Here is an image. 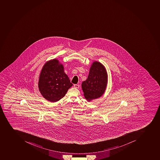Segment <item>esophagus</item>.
<instances>
[{
  "mask_svg": "<svg viewBox=\"0 0 160 160\" xmlns=\"http://www.w3.org/2000/svg\"><path fill=\"white\" fill-rule=\"evenodd\" d=\"M74 87L76 88H79V85L78 84H75L74 85Z\"/></svg>",
  "mask_w": 160,
  "mask_h": 160,
  "instance_id": "1",
  "label": "esophagus"
}]
</instances>
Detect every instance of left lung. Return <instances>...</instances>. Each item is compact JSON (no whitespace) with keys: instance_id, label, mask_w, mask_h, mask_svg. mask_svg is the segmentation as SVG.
<instances>
[{"instance_id":"left-lung-1","label":"left lung","mask_w":160,"mask_h":160,"mask_svg":"<svg viewBox=\"0 0 160 160\" xmlns=\"http://www.w3.org/2000/svg\"><path fill=\"white\" fill-rule=\"evenodd\" d=\"M108 73L102 63L94 61L91 64L88 76L82 82L84 96L88 102L100 98L106 91L108 84Z\"/></svg>"}]
</instances>
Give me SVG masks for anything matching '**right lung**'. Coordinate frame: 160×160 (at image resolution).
Returning <instances> with one entry per match:
<instances>
[{
  "instance_id": "add662e5",
  "label": "right lung",
  "mask_w": 160,
  "mask_h": 160,
  "mask_svg": "<svg viewBox=\"0 0 160 160\" xmlns=\"http://www.w3.org/2000/svg\"><path fill=\"white\" fill-rule=\"evenodd\" d=\"M72 85L64 72L63 65L58 60L54 58L45 62L38 81L39 90L45 99L58 102L64 97Z\"/></svg>"
}]
</instances>
